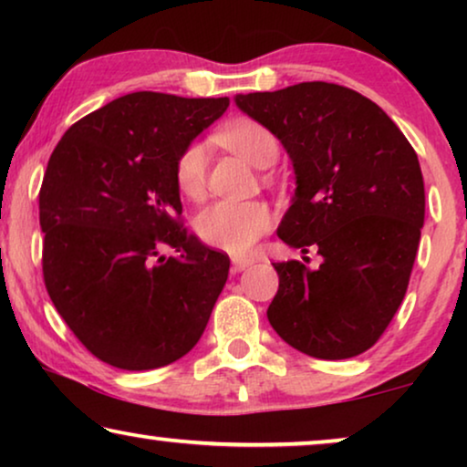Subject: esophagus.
Segmentation results:
<instances>
[{
  "mask_svg": "<svg viewBox=\"0 0 467 467\" xmlns=\"http://www.w3.org/2000/svg\"><path fill=\"white\" fill-rule=\"evenodd\" d=\"M253 264H254V259H251V257H240V254H234V257H232V265H234L235 272H242L244 267L253 265Z\"/></svg>",
  "mask_w": 467,
  "mask_h": 467,
  "instance_id": "esophagus-1",
  "label": "esophagus"
}]
</instances>
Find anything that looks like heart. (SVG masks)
<instances>
[{"mask_svg":"<svg viewBox=\"0 0 467 467\" xmlns=\"http://www.w3.org/2000/svg\"><path fill=\"white\" fill-rule=\"evenodd\" d=\"M219 140L257 168L274 163L278 157V140L259 120L240 117L219 130ZM174 181L189 200H202L206 193V146L191 142L176 159ZM274 225V213L265 202L221 200L203 208L195 219V232L203 244L232 254H244L257 244Z\"/></svg>","mask_w":467,"mask_h":467,"instance_id":"obj_1","label":"heart"}]
</instances>
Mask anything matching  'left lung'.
I'll list each match as a JSON object with an SVG mask.
<instances>
[{
  "mask_svg": "<svg viewBox=\"0 0 467 467\" xmlns=\"http://www.w3.org/2000/svg\"><path fill=\"white\" fill-rule=\"evenodd\" d=\"M235 104L283 142L296 170L280 240L323 257L317 270L296 259L272 264L270 325L317 359L366 353L398 312L419 251L425 187L417 152L382 108L334 82L238 95Z\"/></svg>",
  "mask_w": 467,
  "mask_h": 467,
  "instance_id": "left-lung-1",
  "label": "left lung"
}]
</instances>
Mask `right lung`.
I'll list each match as a JSON object with an SVG mask.
<instances>
[{
	"mask_svg": "<svg viewBox=\"0 0 467 467\" xmlns=\"http://www.w3.org/2000/svg\"><path fill=\"white\" fill-rule=\"evenodd\" d=\"M229 98L138 91L63 133L40 189L44 285L88 353L155 369L200 340L229 257L182 227L174 165ZM174 247L178 258H163Z\"/></svg>",
	"mask_w": 467,
	"mask_h": 467,
	"instance_id": "add662e5",
	"label": "right lung"
}]
</instances>
